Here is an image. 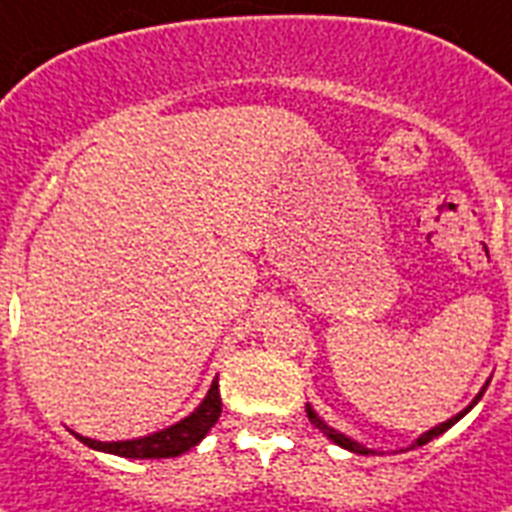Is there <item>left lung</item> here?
<instances>
[{
	"label": "left lung",
	"instance_id": "8db88e82",
	"mask_svg": "<svg viewBox=\"0 0 512 512\" xmlns=\"http://www.w3.org/2000/svg\"><path fill=\"white\" fill-rule=\"evenodd\" d=\"M487 387H489V379H487V384H484V387H481V390H479V395H476V398L471 400V403H468L466 408H463V411L455 413V416H453V418H447V421H442V424L432 426V429H429V432L421 434V437H418L416 442H411V447H408V450H413V447L426 445V442H432L434 437H439V434H445L447 429H450V426L458 424L460 418L466 416V413L471 411V408H474L476 403H479L481 395H484V392H487ZM306 413H308V421H311V424H314L316 429H319V432L327 434V439H332V442H335V445H340L342 450H350V453H356V455H374V453H377V450H371V447L361 445V442H356V439L348 437V434H342V432H337V429H332V426H329L327 421H324V418L319 416V413H316L314 408H311V403H306ZM400 453H403V450H400Z\"/></svg>",
	"mask_w": 512,
	"mask_h": 512
}]
</instances>
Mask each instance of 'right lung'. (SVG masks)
<instances>
[{
  "label": "right lung",
  "instance_id": "1",
  "mask_svg": "<svg viewBox=\"0 0 512 512\" xmlns=\"http://www.w3.org/2000/svg\"><path fill=\"white\" fill-rule=\"evenodd\" d=\"M219 413H222V398H219V382L214 377L206 398L198 403V408L190 416L180 418L177 424L167 426V429H159L154 434H146V437L135 439H117V442H99V439L83 437V434H75V439H80L83 445H88L91 450H99V453L120 455V458H133V460H159V458H177V455L188 453L190 447H196L201 439L209 434V429L217 424Z\"/></svg>",
  "mask_w": 512,
  "mask_h": 512
}]
</instances>
